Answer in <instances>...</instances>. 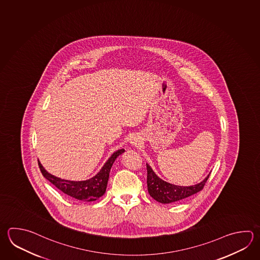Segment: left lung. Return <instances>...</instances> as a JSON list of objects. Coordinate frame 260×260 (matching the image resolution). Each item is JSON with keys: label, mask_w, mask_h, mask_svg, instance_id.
<instances>
[{"label": "left lung", "mask_w": 260, "mask_h": 260, "mask_svg": "<svg viewBox=\"0 0 260 260\" xmlns=\"http://www.w3.org/2000/svg\"><path fill=\"white\" fill-rule=\"evenodd\" d=\"M147 172H148L147 183H148V193L153 199L162 204L181 201L182 199H186L190 196L199 193V191H201L204 188L205 183H207V180L209 177V174L207 178L196 185L179 186V185H174L172 183L164 182L161 179L158 178L148 164H147Z\"/></svg>", "instance_id": "obj_1"}]
</instances>
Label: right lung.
Listing matches in <instances>:
<instances>
[{
  "label": "right lung",
  "mask_w": 260,
  "mask_h": 260,
  "mask_svg": "<svg viewBox=\"0 0 260 260\" xmlns=\"http://www.w3.org/2000/svg\"><path fill=\"white\" fill-rule=\"evenodd\" d=\"M123 151L124 149H119L113 153L97 175H95L94 177L87 181L74 182V181H67L63 179L57 178L48 173L46 170H44L40 161H39V167L41 169L42 175L53 185H55L57 188L61 190L62 193L71 197L73 199H78L82 201H94L100 199L105 193L107 188L109 174H110L112 164L118 156L122 154Z\"/></svg>",
  "instance_id": "1"
}]
</instances>
